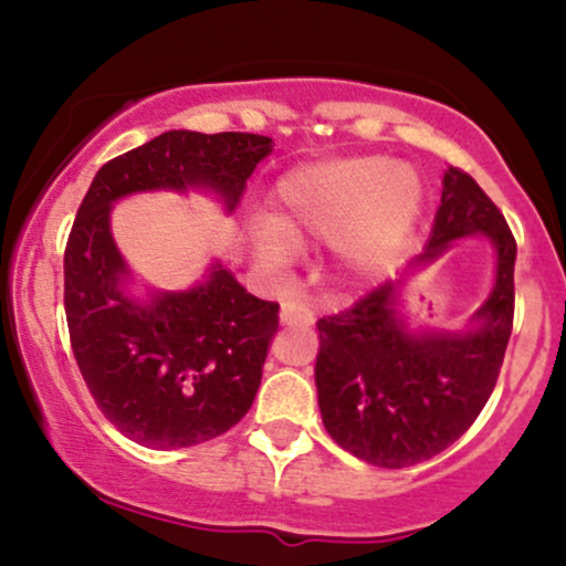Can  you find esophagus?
<instances>
[{
    "mask_svg": "<svg viewBox=\"0 0 566 566\" xmlns=\"http://www.w3.org/2000/svg\"><path fill=\"white\" fill-rule=\"evenodd\" d=\"M282 324H287V327H311L314 324V311L303 301L282 303Z\"/></svg>",
    "mask_w": 566,
    "mask_h": 566,
    "instance_id": "obj_1",
    "label": "esophagus"
}]
</instances>
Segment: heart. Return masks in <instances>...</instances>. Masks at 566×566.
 Segmentation results:
<instances>
[{
  "label": "heart",
  "instance_id": "b5f03b06",
  "mask_svg": "<svg viewBox=\"0 0 566 566\" xmlns=\"http://www.w3.org/2000/svg\"><path fill=\"white\" fill-rule=\"evenodd\" d=\"M420 186L409 170L386 159L359 157L301 167L274 191V216L255 226L265 261H279L308 237L343 232V250L356 263H378L418 212Z\"/></svg>",
  "mask_w": 566,
  "mask_h": 566
}]
</instances>
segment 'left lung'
<instances>
[{
	"mask_svg": "<svg viewBox=\"0 0 566 566\" xmlns=\"http://www.w3.org/2000/svg\"><path fill=\"white\" fill-rule=\"evenodd\" d=\"M469 233H484L497 250L495 290L476 311V333L415 337L396 319L391 282L316 322L314 375L324 428L343 450L378 469H407L447 450L495 391L513 329L516 239L482 186L450 167L418 263Z\"/></svg>",
	"mask_w": 566,
	"mask_h": 566,
	"instance_id": "left-lung-1",
	"label": "left lung"
}]
</instances>
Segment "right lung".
Wrapping results in <instances>:
<instances>
[{
    "mask_svg": "<svg viewBox=\"0 0 566 566\" xmlns=\"http://www.w3.org/2000/svg\"><path fill=\"white\" fill-rule=\"evenodd\" d=\"M271 138L170 129L101 167L63 258L71 348L97 409L127 439L178 450L233 428L252 407L279 329V303L250 295L223 265L188 292L125 295L112 201L146 188L207 186L233 210Z\"/></svg>",
    "mask_w": 566,
    "mask_h": 566,
    "instance_id": "right-lung-1",
    "label": "right lung"
}]
</instances>
